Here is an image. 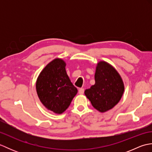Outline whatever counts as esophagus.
<instances>
[{
  "label": "esophagus",
  "mask_w": 152,
  "mask_h": 152,
  "mask_svg": "<svg viewBox=\"0 0 152 152\" xmlns=\"http://www.w3.org/2000/svg\"><path fill=\"white\" fill-rule=\"evenodd\" d=\"M78 93L80 95H83V93H84V89L83 88H80L78 91Z\"/></svg>",
  "instance_id": "34e87169"
}]
</instances>
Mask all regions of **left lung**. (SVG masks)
<instances>
[{
	"instance_id": "left-lung-1",
	"label": "left lung",
	"mask_w": 152,
	"mask_h": 152,
	"mask_svg": "<svg viewBox=\"0 0 152 152\" xmlns=\"http://www.w3.org/2000/svg\"><path fill=\"white\" fill-rule=\"evenodd\" d=\"M95 83L84 93L92 106L101 113L107 112L118 104L124 94L125 87L120 74L104 61L96 66Z\"/></svg>"
}]
</instances>
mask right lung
Segmentation results:
<instances>
[{"mask_svg":"<svg viewBox=\"0 0 152 152\" xmlns=\"http://www.w3.org/2000/svg\"><path fill=\"white\" fill-rule=\"evenodd\" d=\"M66 64L63 59L56 58L44 68L36 82L40 102L48 110L57 114L69 108L78 93L67 75Z\"/></svg>","mask_w":152,"mask_h":152,"instance_id":"obj_1","label":"right lung"}]
</instances>
